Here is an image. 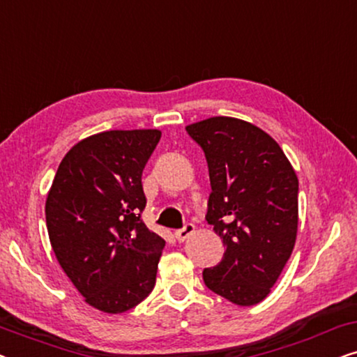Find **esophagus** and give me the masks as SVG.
Returning <instances> with one entry per match:
<instances>
[{
	"mask_svg": "<svg viewBox=\"0 0 357 357\" xmlns=\"http://www.w3.org/2000/svg\"><path fill=\"white\" fill-rule=\"evenodd\" d=\"M193 232H195V226H193L192 222H187L182 229H177V231L174 232V236H175V238H177L178 242H183L185 238H187L188 236H192Z\"/></svg>",
	"mask_w": 357,
	"mask_h": 357,
	"instance_id": "esophagus-1",
	"label": "esophagus"
}]
</instances>
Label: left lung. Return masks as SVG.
<instances>
[{
    "mask_svg": "<svg viewBox=\"0 0 357 357\" xmlns=\"http://www.w3.org/2000/svg\"><path fill=\"white\" fill-rule=\"evenodd\" d=\"M185 130L206 158V221L226 247L216 266L204 268V284L237 305L258 304L294 248L299 180L280 144L255 125L213 116Z\"/></svg>",
    "mask_w": 357,
    "mask_h": 357,
    "instance_id": "left-lung-1",
    "label": "left lung"
}]
</instances>
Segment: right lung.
Instances as JSON below:
<instances>
[{
  "label": "right lung",
  "instance_id": "1",
  "mask_svg": "<svg viewBox=\"0 0 357 357\" xmlns=\"http://www.w3.org/2000/svg\"><path fill=\"white\" fill-rule=\"evenodd\" d=\"M159 130H114L68 151L45 203L48 237L63 271L107 314L133 309L151 294L165 241L141 219L144 165Z\"/></svg>",
  "mask_w": 357,
  "mask_h": 357
}]
</instances>
